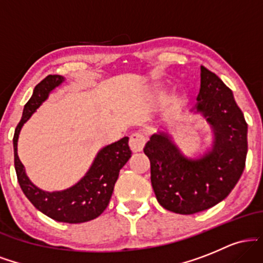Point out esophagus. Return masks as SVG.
<instances>
[{"mask_svg":"<svg viewBox=\"0 0 263 263\" xmlns=\"http://www.w3.org/2000/svg\"><path fill=\"white\" fill-rule=\"evenodd\" d=\"M147 142V136L142 132H136L129 137V147L134 152H141Z\"/></svg>","mask_w":263,"mask_h":263,"instance_id":"obj_1","label":"esophagus"}]
</instances>
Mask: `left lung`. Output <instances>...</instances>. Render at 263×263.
I'll list each match as a JSON object with an SVG mask.
<instances>
[{
	"label": "left lung",
	"mask_w": 263,
	"mask_h": 263,
	"mask_svg": "<svg viewBox=\"0 0 263 263\" xmlns=\"http://www.w3.org/2000/svg\"><path fill=\"white\" fill-rule=\"evenodd\" d=\"M200 71L195 110L213 126V149L199 159H188L164 132L153 135L143 149L151 162V183L158 203L183 215L224 200L245 170L247 155V123L232 91L205 66Z\"/></svg>",
	"instance_id": "1"
}]
</instances>
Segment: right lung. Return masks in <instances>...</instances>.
<instances>
[{"label": "right lung", "instance_id": "obj_1", "mask_svg": "<svg viewBox=\"0 0 263 263\" xmlns=\"http://www.w3.org/2000/svg\"><path fill=\"white\" fill-rule=\"evenodd\" d=\"M60 75H48L34 87L32 98L25 105L22 119L13 136L14 168L21 189L39 211L59 222L79 224L98 218L106 209L120 170L131 158L128 137H123L112 144L104 147L96 156L86 176L71 188L62 192H43L33 185L26 176L23 164L17 155V141L21 128L41 104L48 98L54 87L63 83Z\"/></svg>", "mask_w": 263, "mask_h": 263}]
</instances>
